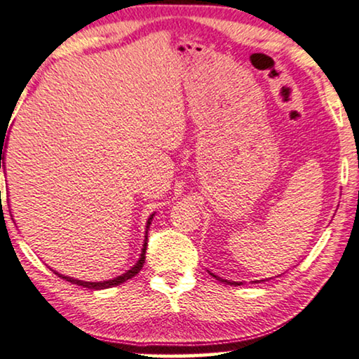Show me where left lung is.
I'll use <instances>...</instances> for the list:
<instances>
[{"mask_svg": "<svg viewBox=\"0 0 359 359\" xmlns=\"http://www.w3.org/2000/svg\"><path fill=\"white\" fill-rule=\"evenodd\" d=\"M208 273H210L211 276H213V278L218 280V281H221V283H228V285H231V286H239V285H241L239 281H228V280H223V278H219V276H216L215 273H211L210 270H208ZM262 281H265V280H262Z\"/></svg>", "mask_w": 359, "mask_h": 359, "instance_id": "8db88e82", "label": "left lung"}]
</instances>
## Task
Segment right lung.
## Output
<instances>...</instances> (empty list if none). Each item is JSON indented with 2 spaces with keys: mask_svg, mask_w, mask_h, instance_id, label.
<instances>
[{
  "mask_svg": "<svg viewBox=\"0 0 359 359\" xmlns=\"http://www.w3.org/2000/svg\"><path fill=\"white\" fill-rule=\"evenodd\" d=\"M0 169H3L4 172H6V163H4V159H6V151L3 149V146H6V141H4L3 136H0ZM4 154V158H1V154ZM154 215H149L148 221H146V228H144V241H143V247H141V254H140V259L136 260V264L131 266L130 270L125 271V273L115 276V278H110V280H104V281H84V280H78V278H72V276H67L63 273H58L57 270H53L55 275H58L60 278L67 280L69 283H73V285H78V286H83V287H89V290H107V287H112V286H118L122 285V283H125L130 278H133V276L136 273H140V270L143 269V264H144V259H146V245H148V229L151 226V221H153Z\"/></svg>",
  "mask_w": 359,
  "mask_h": 359,
  "instance_id": "add662e5",
  "label": "right lung"
}]
</instances>
